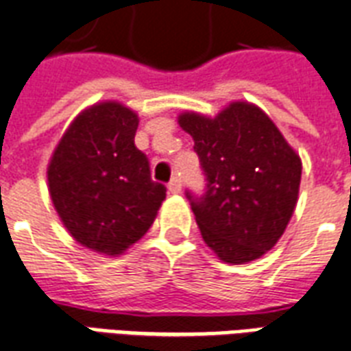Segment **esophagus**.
<instances>
[{
    "label": "esophagus",
    "instance_id": "34e87169",
    "mask_svg": "<svg viewBox=\"0 0 351 351\" xmlns=\"http://www.w3.org/2000/svg\"><path fill=\"white\" fill-rule=\"evenodd\" d=\"M167 189H169V193H173V195L180 193V191H182L180 178H178V176H173L169 184H167Z\"/></svg>",
    "mask_w": 351,
    "mask_h": 351
}]
</instances>
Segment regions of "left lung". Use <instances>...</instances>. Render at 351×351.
Instances as JSON below:
<instances>
[{
	"label": "left lung",
	"instance_id": "8db88e82",
	"mask_svg": "<svg viewBox=\"0 0 351 351\" xmlns=\"http://www.w3.org/2000/svg\"><path fill=\"white\" fill-rule=\"evenodd\" d=\"M206 193L191 200L200 235L221 261L250 263L276 245L298 202L302 160L259 106L234 101L215 117L182 112Z\"/></svg>",
	"mask_w": 351,
	"mask_h": 351
}]
</instances>
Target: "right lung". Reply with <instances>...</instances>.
<instances>
[{
	"mask_svg": "<svg viewBox=\"0 0 351 351\" xmlns=\"http://www.w3.org/2000/svg\"><path fill=\"white\" fill-rule=\"evenodd\" d=\"M140 117L119 101L88 106L69 123L47 164L51 200L79 245L117 258L151 228L165 187L134 145Z\"/></svg>",
	"mask_w": 351,
	"mask_h": 351,
	"instance_id": "obj_1",
	"label": "right lung"
}]
</instances>
